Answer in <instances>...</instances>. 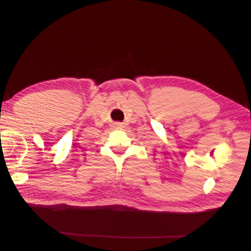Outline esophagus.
Wrapping results in <instances>:
<instances>
[{
    "instance_id": "esophagus-1",
    "label": "esophagus",
    "mask_w": 251,
    "mask_h": 251,
    "mask_svg": "<svg viewBox=\"0 0 251 251\" xmlns=\"http://www.w3.org/2000/svg\"><path fill=\"white\" fill-rule=\"evenodd\" d=\"M117 126H120V123H119V124H117Z\"/></svg>"
}]
</instances>
